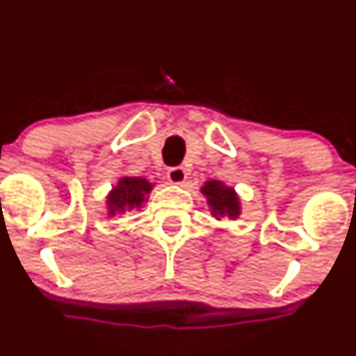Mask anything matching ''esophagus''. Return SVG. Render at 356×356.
I'll return each instance as SVG.
<instances>
[{
	"mask_svg": "<svg viewBox=\"0 0 356 356\" xmlns=\"http://www.w3.org/2000/svg\"><path fill=\"white\" fill-rule=\"evenodd\" d=\"M186 177H188V174H186V170L182 167H172L170 170L167 172V179L170 184H175V186L184 184Z\"/></svg>",
	"mask_w": 356,
	"mask_h": 356,
	"instance_id": "34e87169",
	"label": "esophagus"
}]
</instances>
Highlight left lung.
<instances>
[{"label": "left lung", "instance_id": "left-lung-1", "mask_svg": "<svg viewBox=\"0 0 356 356\" xmlns=\"http://www.w3.org/2000/svg\"><path fill=\"white\" fill-rule=\"evenodd\" d=\"M201 193L207 198V204L215 220H222V218L236 220L241 215V198L232 186L211 179L201 186Z\"/></svg>", "mask_w": 356, "mask_h": 356}]
</instances>
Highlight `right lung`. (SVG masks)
I'll list each match as a JSON object with an SVG mask.
<instances>
[{
	"instance_id": "add662e5",
	"label": "right lung",
	"mask_w": 356,
	"mask_h": 356,
	"mask_svg": "<svg viewBox=\"0 0 356 356\" xmlns=\"http://www.w3.org/2000/svg\"><path fill=\"white\" fill-rule=\"evenodd\" d=\"M153 188H155V184L145 177H129V175L120 177L106 195L105 203L108 217L124 215L127 211L143 208V204L148 201V195Z\"/></svg>"
}]
</instances>
